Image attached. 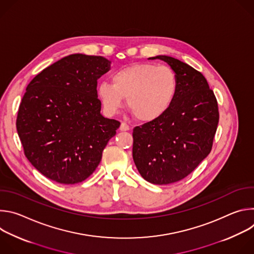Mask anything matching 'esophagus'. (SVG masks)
Here are the masks:
<instances>
[{"label": "esophagus", "mask_w": 254, "mask_h": 254, "mask_svg": "<svg viewBox=\"0 0 254 254\" xmlns=\"http://www.w3.org/2000/svg\"><path fill=\"white\" fill-rule=\"evenodd\" d=\"M120 129H121L122 131H127V130L129 129V127H128V125H127L126 123H122V125H121V127H120Z\"/></svg>", "instance_id": "1"}]
</instances>
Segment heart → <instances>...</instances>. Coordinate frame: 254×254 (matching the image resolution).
<instances>
[{"instance_id": "obj_1", "label": "heart", "mask_w": 254, "mask_h": 254, "mask_svg": "<svg viewBox=\"0 0 254 254\" xmlns=\"http://www.w3.org/2000/svg\"><path fill=\"white\" fill-rule=\"evenodd\" d=\"M112 83L102 81L97 96L108 115H116L127 98V106L141 123L161 119L172 105L178 88L175 72L168 66L137 63L113 74Z\"/></svg>"}]
</instances>
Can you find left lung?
<instances>
[{
    "label": "left lung",
    "instance_id": "left-lung-1",
    "mask_svg": "<svg viewBox=\"0 0 254 254\" xmlns=\"http://www.w3.org/2000/svg\"><path fill=\"white\" fill-rule=\"evenodd\" d=\"M178 88L168 112L133 128L132 158L140 176L156 185L178 182L209 155L219 122L218 104L206 78L192 66L167 55Z\"/></svg>",
    "mask_w": 254,
    "mask_h": 254
}]
</instances>
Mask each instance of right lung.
Listing matches in <instances>:
<instances>
[{
	"mask_svg": "<svg viewBox=\"0 0 254 254\" xmlns=\"http://www.w3.org/2000/svg\"><path fill=\"white\" fill-rule=\"evenodd\" d=\"M102 56L71 54L28 84L17 131L29 162L60 184H76L97 168L121 123L100 114L97 79L111 69Z\"/></svg>",
	"mask_w": 254,
	"mask_h": 254,
	"instance_id": "right-lung-1",
	"label": "right lung"
}]
</instances>
